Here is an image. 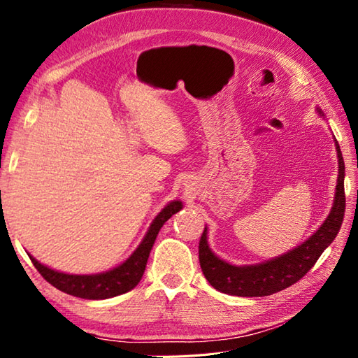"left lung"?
Returning a JSON list of instances; mask_svg holds the SVG:
<instances>
[{"label": "left lung", "instance_id": "obj_1", "mask_svg": "<svg viewBox=\"0 0 358 358\" xmlns=\"http://www.w3.org/2000/svg\"><path fill=\"white\" fill-rule=\"evenodd\" d=\"M319 116H325L321 108H316ZM338 155L336 190L330 214L325 222L308 239L299 247L289 250L264 262L248 266H234L212 252L208 241V227L199 241V264L206 280L217 291L239 297H264L283 291L303 277L316 264L319 256L327 248L341 228L346 196H344V160L340 144L335 140Z\"/></svg>", "mask_w": 358, "mask_h": 358}]
</instances>
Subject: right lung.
<instances>
[{"instance_id": "right-lung-1", "label": "right lung", "mask_w": 358, "mask_h": 358, "mask_svg": "<svg viewBox=\"0 0 358 358\" xmlns=\"http://www.w3.org/2000/svg\"><path fill=\"white\" fill-rule=\"evenodd\" d=\"M180 209H182V201H179V199H174V201L168 203L165 208L155 215L148 229V233L144 234L143 241L140 242V245L136 247L135 252L124 262H121V264L110 268V271L106 272L91 275L64 273L41 264V262L33 258L31 255L28 256L29 259L33 261L34 267L50 285H53L56 289H59L62 292L71 294L73 297L87 300H103L121 296V294L129 292L140 283L144 268H146L149 253L157 239V234H159L160 228L165 224L168 218H171L176 212H179Z\"/></svg>"}]
</instances>
